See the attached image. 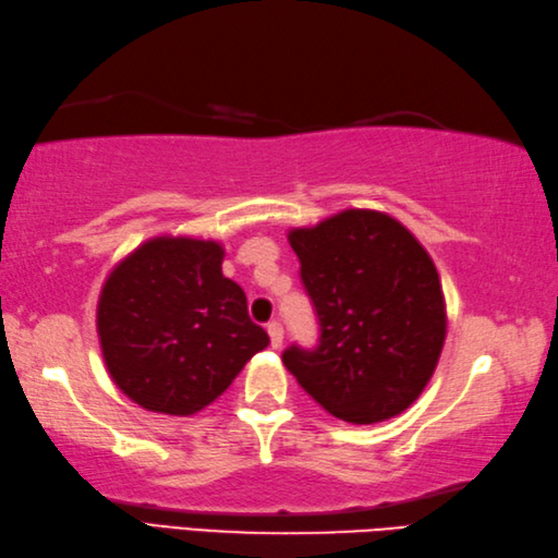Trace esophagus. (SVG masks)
I'll list each match as a JSON object with an SVG mask.
<instances>
[{
  "label": "esophagus",
  "instance_id": "34e87169",
  "mask_svg": "<svg viewBox=\"0 0 558 558\" xmlns=\"http://www.w3.org/2000/svg\"><path fill=\"white\" fill-rule=\"evenodd\" d=\"M267 331H269V341H271V349H279L281 341H283V327L281 322H269L267 325Z\"/></svg>",
  "mask_w": 558,
  "mask_h": 558
}]
</instances>
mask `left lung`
<instances>
[{
  "label": "left lung",
  "instance_id": "obj_1",
  "mask_svg": "<svg viewBox=\"0 0 558 558\" xmlns=\"http://www.w3.org/2000/svg\"><path fill=\"white\" fill-rule=\"evenodd\" d=\"M319 339L281 361L333 417L373 425L399 415L435 373L447 307L437 267L399 221L345 209L289 233Z\"/></svg>",
  "mask_w": 558,
  "mask_h": 558
}]
</instances>
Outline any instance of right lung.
Masks as SVG:
<instances>
[{
    "label": "right lung",
    "instance_id": "1",
    "mask_svg": "<svg viewBox=\"0 0 558 558\" xmlns=\"http://www.w3.org/2000/svg\"><path fill=\"white\" fill-rule=\"evenodd\" d=\"M221 257L215 241L153 239L105 283L97 305L105 363L147 411H201L269 343L243 289L221 275Z\"/></svg>",
    "mask_w": 558,
    "mask_h": 558
}]
</instances>
